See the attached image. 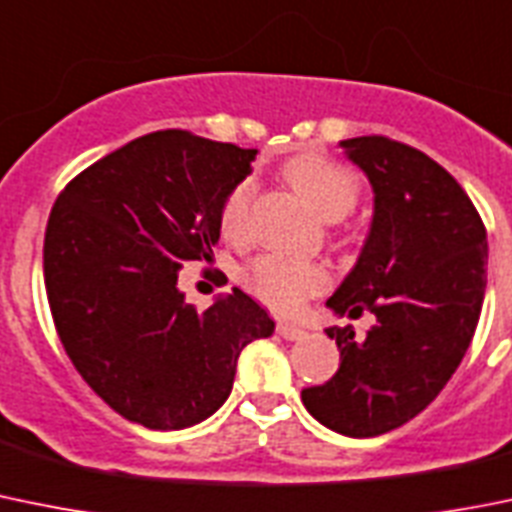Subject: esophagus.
Segmentation results:
<instances>
[{
	"instance_id": "1",
	"label": "esophagus",
	"mask_w": 512,
	"mask_h": 512,
	"mask_svg": "<svg viewBox=\"0 0 512 512\" xmlns=\"http://www.w3.org/2000/svg\"><path fill=\"white\" fill-rule=\"evenodd\" d=\"M278 333L285 338V341H298V338L305 336L303 328L295 326V323H285V321L278 323Z\"/></svg>"
}]
</instances>
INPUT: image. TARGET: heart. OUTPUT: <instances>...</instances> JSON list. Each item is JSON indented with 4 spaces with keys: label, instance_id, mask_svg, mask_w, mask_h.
Segmentation results:
<instances>
[{
    "label": "heart",
    "instance_id": "b5f03b06",
    "mask_svg": "<svg viewBox=\"0 0 512 512\" xmlns=\"http://www.w3.org/2000/svg\"><path fill=\"white\" fill-rule=\"evenodd\" d=\"M285 179L293 184L300 197L321 214L323 219H343L353 212L361 197V176L351 166L331 159L323 151H300L283 164ZM255 199V179L242 176L234 181L219 204V229L229 240H242L250 229V209ZM242 283L255 298L270 308H300L310 295H318L331 283V272L323 262L300 260V257L267 255L255 257L242 272Z\"/></svg>",
    "mask_w": 512,
    "mask_h": 512
}]
</instances>
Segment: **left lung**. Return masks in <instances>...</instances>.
Instances as JSON below:
<instances>
[{
	"instance_id": "left-lung-1",
	"label": "left lung",
	"mask_w": 512,
	"mask_h": 512,
	"mask_svg": "<svg viewBox=\"0 0 512 512\" xmlns=\"http://www.w3.org/2000/svg\"><path fill=\"white\" fill-rule=\"evenodd\" d=\"M374 186V222L356 267L328 298L376 323L358 338L328 328L338 371L303 389V404L346 437H379L427 409L460 366L487 285V232L455 176L386 136L341 141Z\"/></svg>"
}]
</instances>
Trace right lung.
Listing matches in <instances>:
<instances>
[{
	"mask_svg": "<svg viewBox=\"0 0 512 512\" xmlns=\"http://www.w3.org/2000/svg\"><path fill=\"white\" fill-rule=\"evenodd\" d=\"M255 148L181 128L146 133L80 171L45 229V288L65 353L128 422L184 429L212 417L247 343L275 323L240 288L197 310L176 288L212 260L219 204Z\"/></svg>",
	"mask_w": 512,
	"mask_h": 512,
	"instance_id": "1",
	"label": "right lung"
}]
</instances>
